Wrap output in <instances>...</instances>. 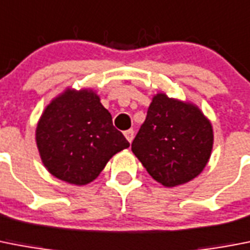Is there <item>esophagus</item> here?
Instances as JSON below:
<instances>
[{
	"mask_svg": "<svg viewBox=\"0 0 250 250\" xmlns=\"http://www.w3.org/2000/svg\"><path fill=\"white\" fill-rule=\"evenodd\" d=\"M125 136L127 138V141L132 142V140L135 137V131L133 129H127V131H125Z\"/></svg>",
	"mask_w": 250,
	"mask_h": 250,
	"instance_id": "34e87169",
	"label": "esophagus"
}]
</instances>
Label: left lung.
<instances>
[{
    "instance_id": "obj_1",
    "label": "left lung",
    "mask_w": 250,
    "mask_h": 250,
    "mask_svg": "<svg viewBox=\"0 0 250 250\" xmlns=\"http://www.w3.org/2000/svg\"><path fill=\"white\" fill-rule=\"evenodd\" d=\"M212 145V125L198 106L156 94L132 151L151 177L170 188L201 174Z\"/></svg>"
}]
</instances>
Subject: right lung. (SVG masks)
<instances>
[{"label": "right lung", "mask_w": 250, "mask_h": 250, "mask_svg": "<svg viewBox=\"0 0 250 250\" xmlns=\"http://www.w3.org/2000/svg\"><path fill=\"white\" fill-rule=\"evenodd\" d=\"M44 167L70 184L85 186L110 157L129 146L93 90H71L50 102L35 131Z\"/></svg>", "instance_id": "obj_1"}]
</instances>
